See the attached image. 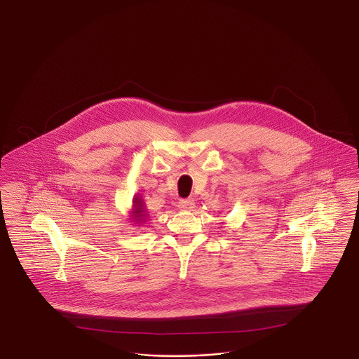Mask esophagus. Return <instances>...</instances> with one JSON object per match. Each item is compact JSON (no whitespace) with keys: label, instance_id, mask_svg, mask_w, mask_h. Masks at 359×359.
<instances>
[{"label":"esophagus","instance_id":"1","mask_svg":"<svg viewBox=\"0 0 359 359\" xmlns=\"http://www.w3.org/2000/svg\"><path fill=\"white\" fill-rule=\"evenodd\" d=\"M177 207L183 211H191L195 207V202L192 199H182V201H179Z\"/></svg>","mask_w":359,"mask_h":359}]
</instances>
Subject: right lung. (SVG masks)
<instances>
[{
    "label": "right lung",
    "mask_w": 359,
    "mask_h": 359,
    "mask_svg": "<svg viewBox=\"0 0 359 359\" xmlns=\"http://www.w3.org/2000/svg\"><path fill=\"white\" fill-rule=\"evenodd\" d=\"M133 214H135V221L136 222H140L145 217V210L142 207V202H141L140 198L135 199V211H133Z\"/></svg>",
    "instance_id": "1"
}]
</instances>
